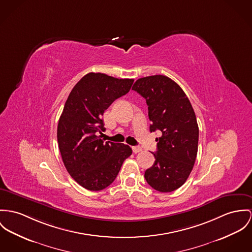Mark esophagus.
Instances as JSON below:
<instances>
[{"mask_svg":"<svg viewBox=\"0 0 252 252\" xmlns=\"http://www.w3.org/2000/svg\"><path fill=\"white\" fill-rule=\"evenodd\" d=\"M132 151L134 154H138L142 152V148L140 146H135V147H132Z\"/></svg>","mask_w":252,"mask_h":252,"instance_id":"obj_1","label":"esophagus"}]
</instances>
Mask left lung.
<instances>
[{"label":"left lung","instance_id":"left-lung-1","mask_svg":"<svg viewBox=\"0 0 252 252\" xmlns=\"http://www.w3.org/2000/svg\"><path fill=\"white\" fill-rule=\"evenodd\" d=\"M132 90L145 97L156 138L155 164L145 172L150 186L162 193L181 187L191 174L197 155L198 126L194 109L181 87L166 76L139 78Z\"/></svg>","mask_w":252,"mask_h":252}]
</instances>
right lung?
<instances>
[{
  "instance_id": "right-lung-1",
  "label": "right lung",
  "mask_w": 252,
  "mask_h": 252,
  "mask_svg": "<svg viewBox=\"0 0 252 252\" xmlns=\"http://www.w3.org/2000/svg\"><path fill=\"white\" fill-rule=\"evenodd\" d=\"M133 81L89 73L74 86L65 102L58 121V148L68 173L87 190L108 187L132 154L129 146L104 142L98 133L105 130L104 111L129 92Z\"/></svg>"
}]
</instances>
